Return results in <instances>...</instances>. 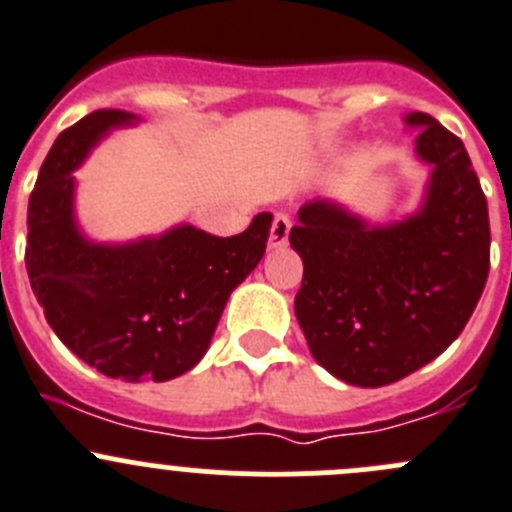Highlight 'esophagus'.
Segmentation results:
<instances>
[{"label":"esophagus","instance_id":"34e87169","mask_svg":"<svg viewBox=\"0 0 512 512\" xmlns=\"http://www.w3.org/2000/svg\"><path fill=\"white\" fill-rule=\"evenodd\" d=\"M289 231H291V218L284 216V213H276L274 223H271L269 246L271 248L286 246V241H289Z\"/></svg>","mask_w":512,"mask_h":512}]
</instances>
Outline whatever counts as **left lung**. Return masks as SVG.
I'll list each match as a JSON object with an SVG mask.
<instances>
[{
	"mask_svg": "<svg viewBox=\"0 0 512 512\" xmlns=\"http://www.w3.org/2000/svg\"><path fill=\"white\" fill-rule=\"evenodd\" d=\"M415 155L430 165L420 206L372 223L334 198L299 208L291 248L304 261L294 311L329 374L384 387L440 357L465 329L490 271L488 201L460 138L427 113Z\"/></svg>",
	"mask_w": 512,
	"mask_h": 512,
	"instance_id": "1",
	"label": "left lung"
}]
</instances>
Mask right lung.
<instances>
[{
	"label": "right lung",
	"mask_w": 512,
	"mask_h": 512,
	"mask_svg": "<svg viewBox=\"0 0 512 512\" xmlns=\"http://www.w3.org/2000/svg\"><path fill=\"white\" fill-rule=\"evenodd\" d=\"M140 118L95 110L60 135L27 208V274L47 324L105 377L168 382L196 367L231 291L259 266L271 213L231 238L191 223L133 241H95L77 221L75 170Z\"/></svg>",
	"instance_id": "add662e5"
}]
</instances>
